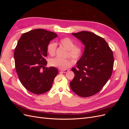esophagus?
Instances as JSON below:
<instances>
[{"label": "esophagus", "instance_id": "34e87169", "mask_svg": "<svg viewBox=\"0 0 129 129\" xmlns=\"http://www.w3.org/2000/svg\"><path fill=\"white\" fill-rule=\"evenodd\" d=\"M61 72L62 73H67L68 72V70L65 69V70H61Z\"/></svg>", "mask_w": 129, "mask_h": 129}]
</instances>
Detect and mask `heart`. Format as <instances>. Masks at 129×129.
<instances>
[{"mask_svg":"<svg viewBox=\"0 0 129 129\" xmlns=\"http://www.w3.org/2000/svg\"><path fill=\"white\" fill-rule=\"evenodd\" d=\"M60 44L67 49L66 56H69L74 60H77L81 57L82 49L80 46H75V43L69 38H62L59 41ZM56 44L54 42H50L47 46V52L50 56L55 55L56 49ZM49 63L50 66L60 69H64L69 67L73 63L74 61L69 58H60L55 57L50 59Z\"/></svg>","mask_w":129,"mask_h":129,"instance_id":"b5f03b06","label":"heart"}]
</instances>
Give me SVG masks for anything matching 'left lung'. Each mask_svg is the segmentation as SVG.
Here are the masks:
<instances>
[{"instance_id":"1","label":"left lung","mask_w":129,"mask_h":129,"mask_svg":"<svg viewBox=\"0 0 129 129\" xmlns=\"http://www.w3.org/2000/svg\"><path fill=\"white\" fill-rule=\"evenodd\" d=\"M84 45V51L72 68L75 76L70 82L73 92L87 97L99 92L107 83L112 73L113 53L102 37L87 31L72 33Z\"/></svg>"}]
</instances>
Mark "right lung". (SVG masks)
I'll return each instance as SVG.
<instances>
[{
  "instance_id": "right-lung-1",
  "label": "right lung",
  "mask_w": 129,
  "mask_h": 129,
  "mask_svg": "<svg viewBox=\"0 0 129 129\" xmlns=\"http://www.w3.org/2000/svg\"><path fill=\"white\" fill-rule=\"evenodd\" d=\"M57 37L53 32L36 29L22 34L15 48V67L20 82L29 92L40 95L49 90L58 70L45 68L47 46Z\"/></svg>"
}]
</instances>
